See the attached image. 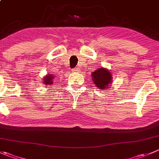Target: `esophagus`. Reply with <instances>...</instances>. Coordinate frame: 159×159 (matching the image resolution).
Wrapping results in <instances>:
<instances>
[{"mask_svg": "<svg viewBox=\"0 0 159 159\" xmlns=\"http://www.w3.org/2000/svg\"><path fill=\"white\" fill-rule=\"evenodd\" d=\"M72 71L73 72H78V71H80V69L78 68V67H75V68H74L73 70H72Z\"/></svg>", "mask_w": 159, "mask_h": 159, "instance_id": "1", "label": "esophagus"}]
</instances>
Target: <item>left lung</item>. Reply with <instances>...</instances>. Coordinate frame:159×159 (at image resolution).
<instances>
[{
	"instance_id": "obj_1",
	"label": "left lung",
	"mask_w": 159,
	"mask_h": 159,
	"mask_svg": "<svg viewBox=\"0 0 159 159\" xmlns=\"http://www.w3.org/2000/svg\"><path fill=\"white\" fill-rule=\"evenodd\" d=\"M91 77L92 78L94 84L102 90L109 89L112 81V73L107 68L100 67L92 73Z\"/></svg>"
}]
</instances>
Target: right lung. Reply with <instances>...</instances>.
<instances>
[{
  "label": "right lung",
  "mask_w": 159,
  "mask_h": 159,
  "mask_svg": "<svg viewBox=\"0 0 159 159\" xmlns=\"http://www.w3.org/2000/svg\"><path fill=\"white\" fill-rule=\"evenodd\" d=\"M54 75L53 74H47L43 78V83L45 84V85H51L53 83V80H54Z\"/></svg>",
  "instance_id": "add662e5"
}]
</instances>
